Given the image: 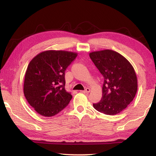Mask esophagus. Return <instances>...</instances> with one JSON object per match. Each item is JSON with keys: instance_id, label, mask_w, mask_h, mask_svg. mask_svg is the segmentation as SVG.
Segmentation results:
<instances>
[{"instance_id": "34e87169", "label": "esophagus", "mask_w": 156, "mask_h": 156, "mask_svg": "<svg viewBox=\"0 0 156 156\" xmlns=\"http://www.w3.org/2000/svg\"><path fill=\"white\" fill-rule=\"evenodd\" d=\"M89 91H90V89L89 88H86L84 91H81L82 93H84V94H88L89 93Z\"/></svg>"}]
</instances>
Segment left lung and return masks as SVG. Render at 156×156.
Returning a JSON list of instances; mask_svg holds the SVG:
<instances>
[{
    "mask_svg": "<svg viewBox=\"0 0 156 156\" xmlns=\"http://www.w3.org/2000/svg\"><path fill=\"white\" fill-rule=\"evenodd\" d=\"M89 57L104 78L102 97L93 106L105 114H118L136 94L138 80L133 66L119 53L110 49L91 52Z\"/></svg>",
    "mask_w": 156,
    "mask_h": 156,
    "instance_id": "1",
    "label": "left lung"
}]
</instances>
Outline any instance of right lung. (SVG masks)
<instances>
[{
  "mask_svg": "<svg viewBox=\"0 0 156 156\" xmlns=\"http://www.w3.org/2000/svg\"><path fill=\"white\" fill-rule=\"evenodd\" d=\"M77 56L74 52L49 50L31 60L25 76V96L36 112L45 117L56 115L72 98L65 89L66 69Z\"/></svg>",
  "mask_w": 156,
  "mask_h": 156,
  "instance_id": "right-lung-1",
  "label": "right lung"
}]
</instances>
